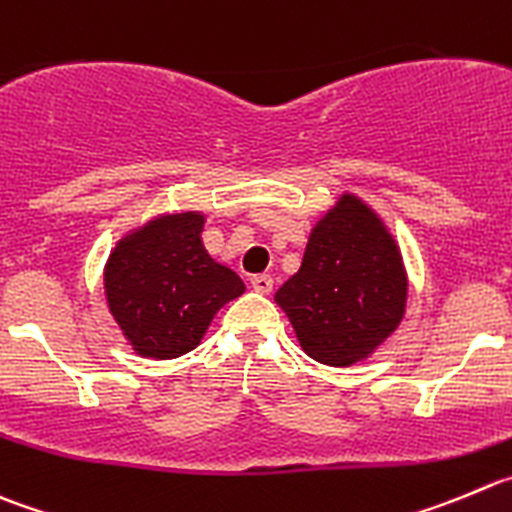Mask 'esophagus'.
I'll return each mask as SVG.
<instances>
[{"instance_id":"1","label":"esophagus","mask_w":512,"mask_h":512,"mask_svg":"<svg viewBox=\"0 0 512 512\" xmlns=\"http://www.w3.org/2000/svg\"><path fill=\"white\" fill-rule=\"evenodd\" d=\"M251 286L259 291V294H269V291L274 289V279H271L269 274H256L251 279Z\"/></svg>"}]
</instances>
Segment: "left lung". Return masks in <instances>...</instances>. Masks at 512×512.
Masks as SVG:
<instances>
[{
	"mask_svg": "<svg viewBox=\"0 0 512 512\" xmlns=\"http://www.w3.org/2000/svg\"><path fill=\"white\" fill-rule=\"evenodd\" d=\"M276 304L311 359L329 367L367 359L405 316L407 274L392 233L367 203L342 196L314 226Z\"/></svg>",
	"mask_w": 512,
	"mask_h": 512,
	"instance_id": "obj_1",
	"label": "left lung"
}]
</instances>
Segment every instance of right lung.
<instances>
[{
    "mask_svg": "<svg viewBox=\"0 0 512 512\" xmlns=\"http://www.w3.org/2000/svg\"><path fill=\"white\" fill-rule=\"evenodd\" d=\"M203 221L196 211L160 216L107 259V306L143 357L175 359L196 349L216 311L246 289L236 271L208 256Z\"/></svg>",
    "mask_w": 512,
    "mask_h": 512,
    "instance_id": "right-lung-1",
    "label": "right lung"
}]
</instances>
